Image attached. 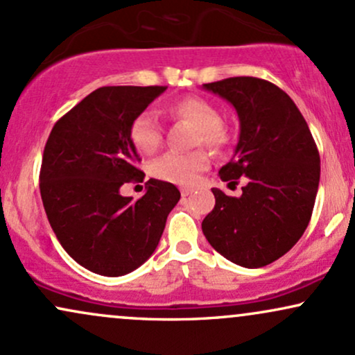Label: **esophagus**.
Wrapping results in <instances>:
<instances>
[{"label": "esophagus", "instance_id": "obj_1", "mask_svg": "<svg viewBox=\"0 0 355 355\" xmlns=\"http://www.w3.org/2000/svg\"><path fill=\"white\" fill-rule=\"evenodd\" d=\"M190 193H191V190H190V189H182V197H183V198L189 197Z\"/></svg>", "mask_w": 355, "mask_h": 355}]
</instances>
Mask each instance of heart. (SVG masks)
Returning a JSON list of instances; mask_svg holds the SVG:
<instances>
[{"mask_svg": "<svg viewBox=\"0 0 355 355\" xmlns=\"http://www.w3.org/2000/svg\"><path fill=\"white\" fill-rule=\"evenodd\" d=\"M165 113L173 120H182L197 128L195 145H205L207 148L218 152L225 146L229 135L222 125V116L215 105L200 98V96H187L177 100L165 108ZM130 140L138 152L150 155L157 152L164 140V128L160 120L153 112H141L130 125ZM209 165V157L203 150H195L190 153H165L164 157L153 162V177L175 185H191L197 180L198 173Z\"/></svg>", "mask_w": 355, "mask_h": 355, "instance_id": "1", "label": "heart"}]
</instances>
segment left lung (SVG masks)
<instances>
[{
	"instance_id": "left-lung-1",
	"label": "left lung",
	"mask_w": 355,
	"mask_h": 355,
	"mask_svg": "<svg viewBox=\"0 0 355 355\" xmlns=\"http://www.w3.org/2000/svg\"><path fill=\"white\" fill-rule=\"evenodd\" d=\"M203 88L230 101L240 120L235 155L220 168V178L247 182L240 197L211 189L215 207L203 218V235L237 266H268L299 242L311 222L319 150L294 101L270 81L234 76Z\"/></svg>"
}]
</instances>
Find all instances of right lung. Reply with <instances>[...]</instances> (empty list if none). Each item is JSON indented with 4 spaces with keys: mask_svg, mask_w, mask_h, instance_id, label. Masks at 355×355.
I'll use <instances>...</instances> for the list:
<instances>
[{
    "mask_svg": "<svg viewBox=\"0 0 355 355\" xmlns=\"http://www.w3.org/2000/svg\"><path fill=\"white\" fill-rule=\"evenodd\" d=\"M166 87H101L53 126L44 145L40 191L61 247L95 274L118 277L153 254L180 200L173 183L146 182L138 200L120 187L145 173L130 125Z\"/></svg>",
    "mask_w": 355,
    "mask_h": 355,
    "instance_id": "obj_1",
    "label": "right lung"
}]
</instances>
